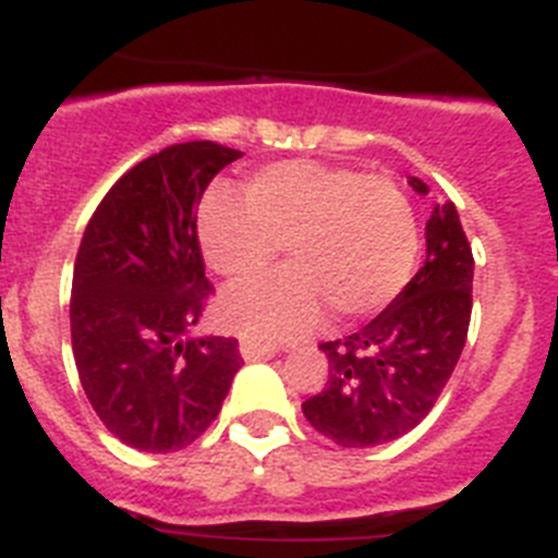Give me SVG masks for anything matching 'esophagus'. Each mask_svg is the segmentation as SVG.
Instances as JSON below:
<instances>
[{
  "instance_id": "obj_1",
  "label": "esophagus",
  "mask_w": 558,
  "mask_h": 558,
  "mask_svg": "<svg viewBox=\"0 0 558 558\" xmlns=\"http://www.w3.org/2000/svg\"><path fill=\"white\" fill-rule=\"evenodd\" d=\"M240 354H243L245 363H256V360L274 357L276 347H274V343H265V340L243 338V340H240Z\"/></svg>"
}]
</instances>
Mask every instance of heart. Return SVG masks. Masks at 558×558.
I'll return each mask as SVG.
<instances>
[{"label": "heart", "mask_w": 558, "mask_h": 558, "mask_svg": "<svg viewBox=\"0 0 558 558\" xmlns=\"http://www.w3.org/2000/svg\"><path fill=\"white\" fill-rule=\"evenodd\" d=\"M198 240L211 270L248 279L284 245L290 265L276 276L226 290L220 313L263 340L307 332L332 307L360 318L405 288L418 251L408 195L386 175H360L322 161H282L245 184V201L209 192Z\"/></svg>", "instance_id": "obj_1"}]
</instances>
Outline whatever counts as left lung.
<instances>
[{
  "instance_id": "obj_1",
  "label": "left lung",
  "mask_w": 558,
  "mask_h": 558,
  "mask_svg": "<svg viewBox=\"0 0 558 558\" xmlns=\"http://www.w3.org/2000/svg\"><path fill=\"white\" fill-rule=\"evenodd\" d=\"M408 184L430 192L416 175ZM425 240V265L402 293L363 329L318 347L329 360L327 386L302 411L335 445L377 447L405 436L433 411L461 357L475 259L452 201L433 206Z\"/></svg>"
}]
</instances>
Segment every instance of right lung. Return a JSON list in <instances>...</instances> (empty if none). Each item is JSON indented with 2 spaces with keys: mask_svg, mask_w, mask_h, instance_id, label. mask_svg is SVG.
I'll list each match as a JSON object with an SVG mask.
<instances>
[{
  "mask_svg": "<svg viewBox=\"0 0 558 558\" xmlns=\"http://www.w3.org/2000/svg\"><path fill=\"white\" fill-rule=\"evenodd\" d=\"M243 156L215 142L170 145L108 190L72 276V352L108 433L142 452L204 436L243 366L234 338L195 335L211 284L195 215L209 181Z\"/></svg>",
  "mask_w": 558,
  "mask_h": 558,
  "instance_id": "1",
  "label": "right lung"
}]
</instances>
